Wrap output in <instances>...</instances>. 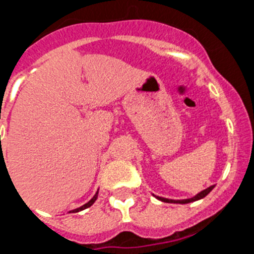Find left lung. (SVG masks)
I'll list each match as a JSON object with an SVG mask.
<instances>
[{"label": "left lung", "instance_id": "obj_1", "mask_svg": "<svg viewBox=\"0 0 254 254\" xmlns=\"http://www.w3.org/2000/svg\"><path fill=\"white\" fill-rule=\"evenodd\" d=\"M215 186H211V187L206 188V190H201L199 193H197L196 196L192 197V198H187V199H169V198H164V197H159V196H154L156 197L158 199H160V201H163V202H168V203H190V202H194V201H198V199L203 198V197L207 196L208 193H210L211 190H214Z\"/></svg>", "mask_w": 254, "mask_h": 254}]
</instances>
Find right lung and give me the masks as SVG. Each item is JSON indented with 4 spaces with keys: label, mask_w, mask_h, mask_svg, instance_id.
Returning <instances> with one entry per match:
<instances>
[{
    "label": "right lung",
    "mask_w": 254,
    "mask_h": 254,
    "mask_svg": "<svg viewBox=\"0 0 254 254\" xmlns=\"http://www.w3.org/2000/svg\"><path fill=\"white\" fill-rule=\"evenodd\" d=\"M96 198H98V192H96V193L94 194V197H93V198L90 199V201H89V202H87V203H85V205H82L81 207H78V208H75V210H72V212H78V211H82V210H85V208L90 207V206L93 205L94 202H95V201H96ZM69 212H71V211H69Z\"/></svg>",
    "instance_id": "obj_1"
}]
</instances>
